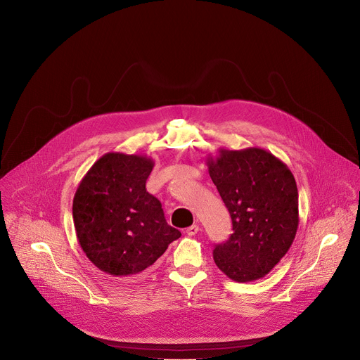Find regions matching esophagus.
<instances>
[{
    "mask_svg": "<svg viewBox=\"0 0 360 360\" xmlns=\"http://www.w3.org/2000/svg\"><path fill=\"white\" fill-rule=\"evenodd\" d=\"M198 231H199V226H198V225H191V226L186 229V235H188V236H193V235L198 233Z\"/></svg>",
    "mask_w": 360,
    "mask_h": 360,
    "instance_id": "1",
    "label": "esophagus"
}]
</instances>
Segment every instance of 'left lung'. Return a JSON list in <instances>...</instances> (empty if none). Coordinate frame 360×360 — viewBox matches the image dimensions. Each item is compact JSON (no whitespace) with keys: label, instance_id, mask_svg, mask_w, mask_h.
I'll return each mask as SVG.
<instances>
[{"label":"left lung","instance_id":"left-lung-1","mask_svg":"<svg viewBox=\"0 0 360 360\" xmlns=\"http://www.w3.org/2000/svg\"><path fill=\"white\" fill-rule=\"evenodd\" d=\"M207 165L233 229L225 243L215 245V264L235 282L261 279L293 243L299 225L296 181L274 153L255 146L219 148Z\"/></svg>","mask_w":360,"mask_h":360}]
</instances>
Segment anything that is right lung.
Returning a JSON list of instances; mask_svg holds the SVG:
<instances>
[{
	"mask_svg": "<svg viewBox=\"0 0 360 360\" xmlns=\"http://www.w3.org/2000/svg\"><path fill=\"white\" fill-rule=\"evenodd\" d=\"M153 164L146 155L108 152L77 188L72 218L78 242L86 258L108 275L143 272L181 236L167 224L161 202L146 192Z\"/></svg>",
	"mask_w": 360,
	"mask_h": 360,
	"instance_id": "1",
	"label": "right lung"
}]
</instances>
